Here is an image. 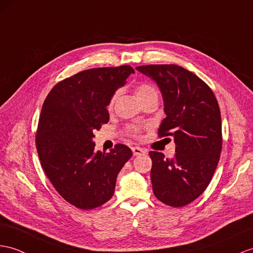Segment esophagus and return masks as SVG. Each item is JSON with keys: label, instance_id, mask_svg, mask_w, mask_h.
Returning a JSON list of instances; mask_svg holds the SVG:
<instances>
[{"label": "esophagus", "instance_id": "34e87169", "mask_svg": "<svg viewBox=\"0 0 253 253\" xmlns=\"http://www.w3.org/2000/svg\"><path fill=\"white\" fill-rule=\"evenodd\" d=\"M132 151H133V155L135 157L143 156V155H145V153H146V150L143 149V148H140V147H133L132 148Z\"/></svg>", "mask_w": 253, "mask_h": 253}]
</instances>
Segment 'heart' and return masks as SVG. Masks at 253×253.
I'll list each match as a JSON object with an SVG mask.
<instances>
[{
    "instance_id": "b5f03b06",
    "label": "heart",
    "mask_w": 253,
    "mask_h": 253,
    "mask_svg": "<svg viewBox=\"0 0 253 253\" xmlns=\"http://www.w3.org/2000/svg\"><path fill=\"white\" fill-rule=\"evenodd\" d=\"M118 96H119V92H116V93L113 95L112 100L109 101V104H108V107L109 108H112L114 106V104H115L117 97H118ZM136 96H137V98H138L139 102H140V101L145 100V98H148V97H150V96H158V92H157V90L155 88L152 87V85L148 84H140V85H138V87H137V89H136ZM128 131H130V133L133 134V135H137L138 134V128L136 126L130 127V128H128Z\"/></svg>"
}]
</instances>
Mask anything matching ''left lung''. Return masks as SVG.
I'll use <instances>...</instances> for the list:
<instances>
[{"mask_svg": "<svg viewBox=\"0 0 253 253\" xmlns=\"http://www.w3.org/2000/svg\"><path fill=\"white\" fill-rule=\"evenodd\" d=\"M136 70L160 88L166 117L159 136L174 137L176 144L173 159L149 152L153 193L169 206H186L204 192L219 162L222 130L217 98L201 78L181 66L151 64Z\"/></svg>", "mask_w": 253, "mask_h": 253, "instance_id": "8db88e82", "label": "left lung"}]
</instances>
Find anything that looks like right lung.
I'll list each match as a JSON object with an SVG mask.
<instances>
[{
    "mask_svg": "<svg viewBox=\"0 0 253 253\" xmlns=\"http://www.w3.org/2000/svg\"><path fill=\"white\" fill-rule=\"evenodd\" d=\"M131 74L130 65L83 71L55 84L42 104L36 132L42 168L77 208L88 211L112 199L117 176L133 155L122 144L95 152L92 140L93 131L109 120V101Z\"/></svg>",
    "mask_w": 253,
    "mask_h": 253,
    "instance_id": "obj_1",
    "label": "right lung"
}]
</instances>
